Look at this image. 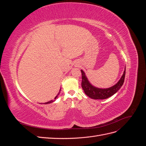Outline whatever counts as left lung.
Here are the masks:
<instances>
[{
	"label": "left lung",
	"mask_w": 146,
	"mask_h": 146,
	"mask_svg": "<svg viewBox=\"0 0 146 146\" xmlns=\"http://www.w3.org/2000/svg\"><path fill=\"white\" fill-rule=\"evenodd\" d=\"M81 72L82 78V87L85 93L91 99H105L114 95L122 86L125 79V68L120 80H119L116 85L109 88H105V89H102V88H98L92 86L90 82L88 81L86 75L83 70H81Z\"/></svg>",
	"instance_id": "left-lung-1"
}]
</instances>
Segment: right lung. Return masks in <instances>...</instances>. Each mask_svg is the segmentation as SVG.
I'll return each mask as SVG.
<instances>
[{
    "instance_id": "obj_1",
    "label": "right lung",
    "mask_w": 146,
    "mask_h": 146,
    "mask_svg": "<svg viewBox=\"0 0 146 146\" xmlns=\"http://www.w3.org/2000/svg\"><path fill=\"white\" fill-rule=\"evenodd\" d=\"M60 91H61V89L60 90V91H59V92L58 93V94H57V96L55 97V98H54V100H51L50 101H48V102H46V103H44V104H50V103H52V102H54L55 100V99H56V98L57 97H58V96L59 95V94H60Z\"/></svg>"
}]
</instances>
